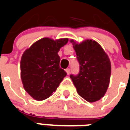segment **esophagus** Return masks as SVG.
Returning <instances> with one entry per match:
<instances>
[{
    "label": "esophagus",
    "mask_w": 130,
    "mask_h": 130,
    "mask_svg": "<svg viewBox=\"0 0 130 130\" xmlns=\"http://www.w3.org/2000/svg\"><path fill=\"white\" fill-rule=\"evenodd\" d=\"M65 71H66V72H67L68 74H70V69L68 68V69H66V70H65Z\"/></svg>",
    "instance_id": "esophagus-1"
}]
</instances>
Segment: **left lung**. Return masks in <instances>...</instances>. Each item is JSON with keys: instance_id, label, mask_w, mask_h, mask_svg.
<instances>
[{"instance_id": "left-lung-1", "label": "left lung", "mask_w": 130, "mask_h": 130, "mask_svg": "<svg viewBox=\"0 0 130 130\" xmlns=\"http://www.w3.org/2000/svg\"><path fill=\"white\" fill-rule=\"evenodd\" d=\"M70 42L80 65L79 74L70 75L76 91L89 102L100 100L105 95L110 82L111 65L108 55L96 41Z\"/></svg>"}]
</instances>
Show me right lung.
I'll return each instance as SVG.
<instances>
[{
  "label": "right lung",
  "mask_w": 130,
  "mask_h": 130,
  "mask_svg": "<svg viewBox=\"0 0 130 130\" xmlns=\"http://www.w3.org/2000/svg\"><path fill=\"white\" fill-rule=\"evenodd\" d=\"M68 38L44 37L24 51L21 59V79L25 90L35 100H46L56 90L67 75L60 68L58 51Z\"/></svg>",
  "instance_id": "right-lung-1"
}]
</instances>
